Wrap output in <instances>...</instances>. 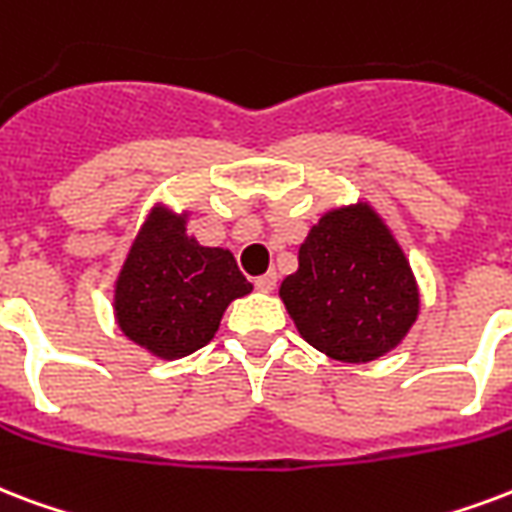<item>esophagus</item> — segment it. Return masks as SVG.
I'll return each instance as SVG.
<instances>
[{"instance_id":"1","label":"esophagus","mask_w":512,"mask_h":512,"mask_svg":"<svg viewBox=\"0 0 512 512\" xmlns=\"http://www.w3.org/2000/svg\"><path fill=\"white\" fill-rule=\"evenodd\" d=\"M255 287L260 292H273V287H276V273L268 271V273H263V276H257Z\"/></svg>"}]
</instances>
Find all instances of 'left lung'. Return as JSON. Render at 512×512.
Returning <instances> with one entry per match:
<instances>
[{
	"mask_svg": "<svg viewBox=\"0 0 512 512\" xmlns=\"http://www.w3.org/2000/svg\"><path fill=\"white\" fill-rule=\"evenodd\" d=\"M279 298L303 341L354 365L400 346L421 308L411 263L368 201L311 225Z\"/></svg>",
	"mask_w": 512,
	"mask_h": 512,
	"instance_id": "8db88e82",
	"label": "left lung"
}]
</instances>
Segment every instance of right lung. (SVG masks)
Returning a JSON list of instances; mask_svg holds the SVG:
<instances>
[{"instance_id": "1", "label": "right lung", "mask_w": 512, "mask_h": 512, "mask_svg": "<svg viewBox=\"0 0 512 512\" xmlns=\"http://www.w3.org/2000/svg\"><path fill=\"white\" fill-rule=\"evenodd\" d=\"M252 292L230 249L201 247L187 212L155 204L115 279V322L158 360H179L212 341L225 308Z\"/></svg>"}]
</instances>
